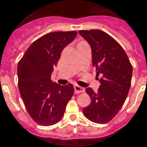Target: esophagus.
Here are the masks:
<instances>
[{
	"label": "esophagus",
	"instance_id": "esophagus-1",
	"mask_svg": "<svg viewBox=\"0 0 147 147\" xmlns=\"http://www.w3.org/2000/svg\"><path fill=\"white\" fill-rule=\"evenodd\" d=\"M74 89H75V93H76V94H79V93H82V92H85L84 88L81 87V86H78V85H75V86H74Z\"/></svg>",
	"mask_w": 147,
	"mask_h": 147
}]
</instances>
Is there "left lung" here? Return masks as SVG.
<instances>
[{
    "label": "left lung",
    "instance_id": "left-lung-1",
    "mask_svg": "<svg viewBox=\"0 0 147 147\" xmlns=\"http://www.w3.org/2000/svg\"><path fill=\"white\" fill-rule=\"evenodd\" d=\"M78 33L91 46L92 65L97 76L102 75L98 92L86 88L92 101L83 108V113L94 123H107L125 102L131 84L132 65L121 45L104 31L91 30Z\"/></svg>",
    "mask_w": 147,
    "mask_h": 147
}]
</instances>
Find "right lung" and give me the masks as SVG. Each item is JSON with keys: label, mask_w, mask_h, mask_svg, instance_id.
Segmentation results:
<instances>
[{"label": "right lung", "mask_w": 147, "mask_h": 147, "mask_svg": "<svg viewBox=\"0 0 147 147\" xmlns=\"http://www.w3.org/2000/svg\"><path fill=\"white\" fill-rule=\"evenodd\" d=\"M76 35V31L47 33L30 46L18 63L20 96L29 114L41 126L58 123L73 95V85L53 83L51 74L63 49Z\"/></svg>", "instance_id": "add662e5"}]
</instances>
